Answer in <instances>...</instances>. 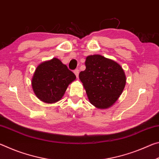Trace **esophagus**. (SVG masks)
<instances>
[{"label": "esophagus", "instance_id": "obj_1", "mask_svg": "<svg viewBox=\"0 0 159 159\" xmlns=\"http://www.w3.org/2000/svg\"><path fill=\"white\" fill-rule=\"evenodd\" d=\"M74 73L75 74V75H76V76L77 78L79 77V69H75L74 71Z\"/></svg>", "mask_w": 159, "mask_h": 159}]
</instances>
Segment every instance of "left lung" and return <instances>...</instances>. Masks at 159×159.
<instances>
[{
	"mask_svg": "<svg viewBox=\"0 0 159 159\" xmlns=\"http://www.w3.org/2000/svg\"><path fill=\"white\" fill-rule=\"evenodd\" d=\"M85 70L80 71L82 82L89 102L96 108H110L121 95L126 83L125 72L116 61L100 55L85 58Z\"/></svg>",
	"mask_w": 159,
	"mask_h": 159,
	"instance_id": "left-lung-1",
	"label": "left lung"
}]
</instances>
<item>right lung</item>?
<instances>
[{"label":"right lung","mask_w":159,"mask_h":159,"mask_svg":"<svg viewBox=\"0 0 159 159\" xmlns=\"http://www.w3.org/2000/svg\"><path fill=\"white\" fill-rule=\"evenodd\" d=\"M76 76L57 58L45 61L35 70L31 79L32 89L40 100L55 103L62 98Z\"/></svg>","instance_id":"obj_1"}]
</instances>
